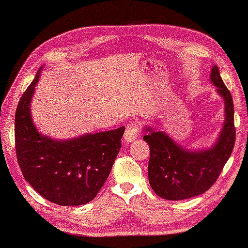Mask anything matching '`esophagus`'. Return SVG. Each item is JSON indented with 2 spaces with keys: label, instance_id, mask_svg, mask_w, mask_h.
I'll return each mask as SVG.
<instances>
[{
  "label": "esophagus",
  "instance_id": "34e87169",
  "mask_svg": "<svg viewBox=\"0 0 248 248\" xmlns=\"http://www.w3.org/2000/svg\"><path fill=\"white\" fill-rule=\"evenodd\" d=\"M138 135H139L138 125H136V124H134V123L129 124L127 125V128H125L124 134V140L127 141V143H131V141H133L134 140L138 139Z\"/></svg>",
  "mask_w": 248,
  "mask_h": 248
}]
</instances>
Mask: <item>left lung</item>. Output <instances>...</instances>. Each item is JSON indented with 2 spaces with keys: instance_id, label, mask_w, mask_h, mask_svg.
<instances>
[{
  "instance_id": "8db88e82",
  "label": "left lung",
  "mask_w": 248,
  "mask_h": 248,
  "mask_svg": "<svg viewBox=\"0 0 248 248\" xmlns=\"http://www.w3.org/2000/svg\"><path fill=\"white\" fill-rule=\"evenodd\" d=\"M211 82L225 101V121L217 143L209 149L186 150L166 133L147 128L144 136L150 148L149 183L155 193L167 200H182L204 193L217 180L235 143L234 108L228 88L217 66L211 70Z\"/></svg>"
}]
</instances>
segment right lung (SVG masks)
I'll return each instance as SVG.
<instances>
[{"label":"right lung","instance_id":"add662e5","mask_svg":"<svg viewBox=\"0 0 248 248\" xmlns=\"http://www.w3.org/2000/svg\"><path fill=\"white\" fill-rule=\"evenodd\" d=\"M40 68L21 97L15 115L16 154L21 171L37 193L60 205H82L96 197L121 147L124 127L68 140L38 132L31 101Z\"/></svg>","mask_w":248,"mask_h":248}]
</instances>
